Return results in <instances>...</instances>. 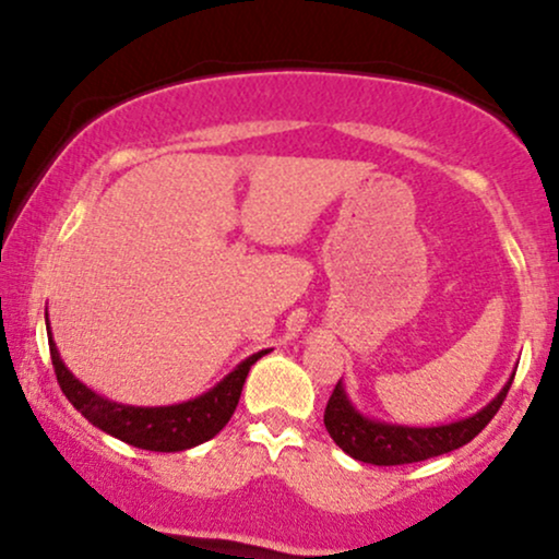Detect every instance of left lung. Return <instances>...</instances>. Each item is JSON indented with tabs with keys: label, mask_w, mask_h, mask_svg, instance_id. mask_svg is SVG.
<instances>
[{
	"label": "left lung",
	"mask_w": 559,
	"mask_h": 559,
	"mask_svg": "<svg viewBox=\"0 0 559 559\" xmlns=\"http://www.w3.org/2000/svg\"><path fill=\"white\" fill-rule=\"evenodd\" d=\"M515 373L507 378L499 394L480 407L478 413L467 418L441 423V426H402V423H386L378 418H368L355 407V402L346 394L344 381L336 383L329 404H325V431L342 447L349 457L370 465H407L420 463V460L439 457V454L454 452L465 447L489 426V420L502 407L507 391Z\"/></svg>",
	"instance_id": "left-lung-1"
}]
</instances>
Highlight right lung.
<instances>
[{
  "instance_id": "right-lung-1",
  "label": "right lung",
  "mask_w": 559,
  "mask_h": 559,
  "mask_svg": "<svg viewBox=\"0 0 559 559\" xmlns=\"http://www.w3.org/2000/svg\"><path fill=\"white\" fill-rule=\"evenodd\" d=\"M44 320H47L49 352H52L57 383H60L68 402L99 431L110 433L131 447L150 449V452H183V449L204 444V441L221 433L230 415H234L236 404H239L249 368L271 352L262 349L249 355L221 383H215L213 389L194 396V400L165 404V407H136V404L112 402L107 396L96 394L94 389H88L86 383L70 373L60 352H57L49 312H44Z\"/></svg>"
}]
</instances>
